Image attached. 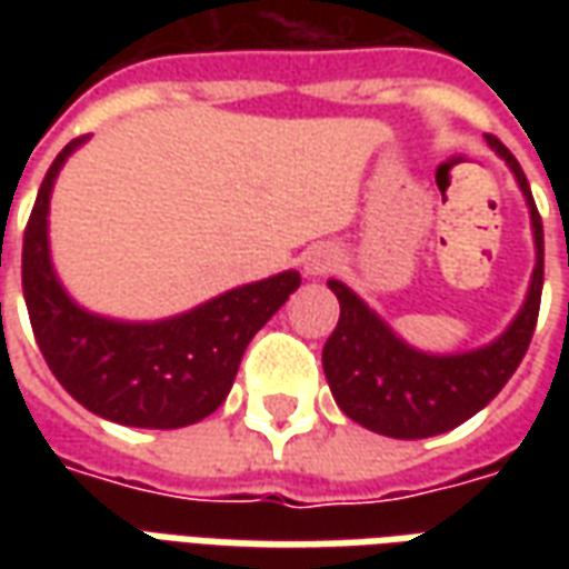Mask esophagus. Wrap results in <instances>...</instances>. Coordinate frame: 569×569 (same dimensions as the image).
<instances>
[{
    "label": "esophagus",
    "instance_id": "34e87169",
    "mask_svg": "<svg viewBox=\"0 0 569 569\" xmlns=\"http://www.w3.org/2000/svg\"><path fill=\"white\" fill-rule=\"evenodd\" d=\"M301 264H305L308 277H322V273H329L338 264V256H335L332 247H310Z\"/></svg>",
    "mask_w": 569,
    "mask_h": 569
}]
</instances>
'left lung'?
<instances>
[{
  "instance_id": "1",
  "label": "left lung",
  "mask_w": 569,
  "mask_h": 569,
  "mask_svg": "<svg viewBox=\"0 0 569 569\" xmlns=\"http://www.w3.org/2000/svg\"><path fill=\"white\" fill-rule=\"evenodd\" d=\"M512 170L530 210L537 264L521 310L490 345L463 353H427L390 329L378 310L341 280L329 289L341 305V317L322 347V371L335 402L359 427L390 439H429L478 415L500 393L521 366L542 296V219L527 186V176L515 154L497 137H485Z\"/></svg>"
}]
</instances>
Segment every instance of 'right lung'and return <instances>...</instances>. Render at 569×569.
I'll use <instances>...</instances> for the list:
<instances>
[{"label": "right lung", "mask_w": 569, "mask_h": 569, "mask_svg": "<svg viewBox=\"0 0 569 569\" xmlns=\"http://www.w3.org/2000/svg\"><path fill=\"white\" fill-rule=\"evenodd\" d=\"M84 140L57 154L23 231V298L36 345L63 390L97 418L140 429L198 423L231 393L243 350L301 286V273L237 286L167 320H112L81 308L54 271L48 210L57 173Z\"/></svg>", "instance_id": "add662e5"}]
</instances>
